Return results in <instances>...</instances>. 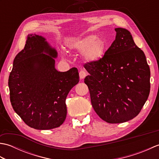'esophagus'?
<instances>
[{"mask_svg":"<svg viewBox=\"0 0 159 159\" xmlns=\"http://www.w3.org/2000/svg\"><path fill=\"white\" fill-rule=\"evenodd\" d=\"M86 75H87V74H86V72H85V71H84L83 70L80 71V72H79V77H80V79H85V77L86 76Z\"/></svg>","mask_w":159,"mask_h":159,"instance_id":"34e87169","label":"esophagus"}]
</instances>
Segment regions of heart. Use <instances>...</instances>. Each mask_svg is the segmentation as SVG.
I'll list each match as a JSON object with an SVG mask.
<instances>
[{"instance_id":"heart-1","label":"heart","mask_w":159,"mask_h":159,"mask_svg":"<svg viewBox=\"0 0 159 159\" xmlns=\"http://www.w3.org/2000/svg\"><path fill=\"white\" fill-rule=\"evenodd\" d=\"M73 51L82 53L83 59L86 62L93 63L100 60L104 55L105 45L102 39L96 35H88L73 41L69 44Z\"/></svg>"}]
</instances>
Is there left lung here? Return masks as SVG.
<instances>
[{
	"label": "left lung",
	"instance_id": "left-lung-1",
	"mask_svg": "<svg viewBox=\"0 0 159 159\" xmlns=\"http://www.w3.org/2000/svg\"><path fill=\"white\" fill-rule=\"evenodd\" d=\"M116 39L102 59L87 63L85 83L101 119L123 123L139 113L149 96L150 70L145 54L126 29L116 28Z\"/></svg>",
	"mask_w": 159,
	"mask_h": 159
}]
</instances>
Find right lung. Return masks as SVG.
Masks as SVG:
<instances>
[{"instance_id":"obj_1","label":"right lung","mask_w":159,"mask_h":159,"mask_svg":"<svg viewBox=\"0 0 159 159\" xmlns=\"http://www.w3.org/2000/svg\"><path fill=\"white\" fill-rule=\"evenodd\" d=\"M57 52L46 38L29 34L25 48L13 60L9 77L10 101L25 123L38 130L60 126L67 115L66 100L79 82L78 70L55 68Z\"/></svg>"}]
</instances>
